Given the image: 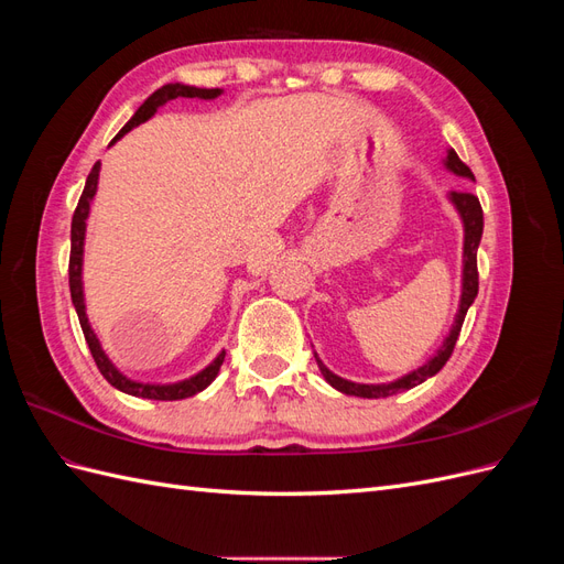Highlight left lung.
Instances as JSON below:
<instances>
[{
    "label": "left lung",
    "mask_w": 564,
    "mask_h": 564,
    "mask_svg": "<svg viewBox=\"0 0 564 564\" xmlns=\"http://www.w3.org/2000/svg\"><path fill=\"white\" fill-rule=\"evenodd\" d=\"M445 169H447V172L460 176V178L475 181L473 172L464 162L458 160L454 148L447 150ZM447 197L454 204V209L458 212L460 224H464V270H460V299H458V311H456V317H454V324H452L447 338L442 340V346L437 348V352L423 367L409 371V373H404V377L390 381V383H355V381H348V379H340V377H336L334 371L324 367V362L319 360L317 352H315V360H317V367L322 371L324 381H327L332 388H336L338 392H346V395H355V398H388V395H395V392L409 390V388L423 383L425 379L435 377V373L447 365L449 355L456 346V338L460 334V327H464L466 313H468V308L477 296V247H480L482 226H485L480 199H477L473 193H449Z\"/></svg>",
    "instance_id": "obj_1"
}]
</instances>
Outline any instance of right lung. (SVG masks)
Segmentation results:
<instances>
[{"mask_svg": "<svg viewBox=\"0 0 564 564\" xmlns=\"http://www.w3.org/2000/svg\"><path fill=\"white\" fill-rule=\"evenodd\" d=\"M220 89H199V87H187V84H164L162 89H158L152 96H148L145 104L133 112V117L129 119V122L122 127V131H119L115 139L110 141V145H115L119 139H122L124 133H129L133 127H139L143 122H148V119L155 115L164 104H169V100L174 98H202V100H214L218 98ZM98 174H100V162L94 164L91 174L87 176V185H84V193L77 202V209H75V216H73V228H70V270H67V275H70V296H73V305L77 311V317H79V324H82V332H84V338H87L89 344V350L94 355V362L96 367L100 369V373H104L106 381L117 388L127 392V395H133V398H148V400H185V398H193L197 395L199 390H204L207 386H212V381L216 379V373L220 369V365H224L226 360V350H220L214 362H209L207 367H204L202 371H197L195 377L191 379H183V381H176V383H143V381H133L129 379L127 373L119 371L110 357L106 355V350L100 348V340L98 336L94 334L91 324H89V317H87V303H84V282H82V263H84V237H87V218H89V209H91V199L98 191Z\"/></svg>", "mask_w": 564, "mask_h": 564, "instance_id": "obj_1", "label": "right lung"}]
</instances>
